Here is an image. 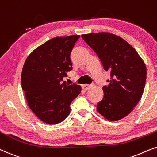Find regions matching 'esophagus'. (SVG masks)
<instances>
[{"instance_id": "34e87169", "label": "esophagus", "mask_w": 157, "mask_h": 157, "mask_svg": "<svg viewBox=\"0 0 157 157\" xmlns=\"http://www.w3.org/2000/svg\"><path fill=\"white\" fill-rule=\"evenodd\" d=\"M82 88L85 90H89L92 87V85L85 84V85H82Z\"/></svg>"}]
</instances>
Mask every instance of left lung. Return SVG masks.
<instances>
[{
    "mask_svg": "<svg viewBox=\"0 0 157 157\" xmlns=\"http://www.w3.org/2000/svg\"><path fill=\"white\" fill-rule=\"evenodd\" d=\"M82 38L97 54L104 70L110 72L97 110L107 120L124 118L143 95L147 79L143 59L127 41L113 33H91L82 35Z\"/></svg>",
    "mask_w": 157,
    "mask_h": 157,
    "instance_id": "8db88e82",
    "label": "left lung"
}]
</instances>
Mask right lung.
I'll use <instances>...</instances> for the list:
<instances>
[{
  "label": "right lung",
  "instance_id": "1",
  "mask_svg": "<svg viewBox=\"0 0 157 157\" xmlns=\"http://www.w3.org/2000/svg\"><path fill=\"white\" fill-rule=\"evenodd\" d=\"M80 35L55 37L29 54L21 73V86L29 107L47 124L63 121L80 85L67 84L64 77L72 70L71 52Z\"/></svg>",
  "mask_w": 157,
  "mask_h": 157
}]
</instances>
